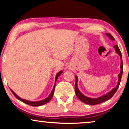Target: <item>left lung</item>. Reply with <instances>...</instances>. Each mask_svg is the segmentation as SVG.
<instances>
[{"instance_id":"left-lung-1","label":"left lung","mask_w":129,"mask_h":129,"mask_svg":"<svg viewBox=\"0 0 129 129\" xmlns=\"http://www.w3.org/2000/svg\"><path fill=\"white\" fill-rule=\"evenodd\" d=\"M106 35L109 37L110 40H112V41H115V39L113 37H112L110 33H106ZM114 49L115 50L117 54L120 56V73L118 74V82H117V84L115 88L112 89L111 91H110L109 92H108L107 94H106L105 95H103L101 96L98 98H89V97H88L85 96L84 95H83L82 93L80 92V91L78 89V88L77 87V82H78V77L77 76H76V84H75V92L77 96L78 97V98L79 100L82 101L84 103L88 104V105H96V104H99L102 103V102H104L107 101L108 100H109L110 98H111L113 96V95L115 94V92H116L117 89H118L119 84L120 83V81H121V78H122V76L123 74V61H122V53H121V52L119 49V48L118 47V46L115 45L113 46Z\"/></svg>"}]
</instances>
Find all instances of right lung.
Returning <instances> with one entry per match:
<instances>
[{
    "mask_svg": "<svg viewBox=\"0 0 129 129\" xmlns=\"http://www.w3.org/2000/svg\"><path fill=\"white\" fill-rule=\"evenodd\" d=\"M63 71H60V72H58L56 74V78H55V84H54V86L53 88V89H52L51 94H49V95L48 96L47 98L44 99V100H42L41 101H28V100H24V99H22L20 98V97L18 96L17 95L16 93H15L12 90V89H10L11 91H12V92L13 94V95H14V96L16 97L17 99H18V100L21 101V102H24V103H25L26 104H28V105H31V106H41V105H44V104H47L48 102L50 101V100H51L52 96L53 95V94H54V91H55V85H56V81H57V78L59 77V76L60 75V74L62 73Z\"/></svg>",
    "mask_w": 129,
    "mask_h": 129,
    "instance_id": "right-lung-1",
    "label": "right lung"
}]
</instances>
